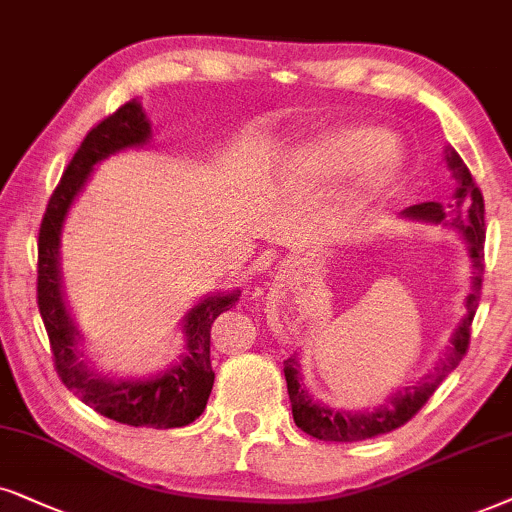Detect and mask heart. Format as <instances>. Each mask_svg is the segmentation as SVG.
I'll use <instances>...</instances> for the list:
<instances>
[{
  "mask_svg": "<svg viewBox=\"0 0 512 512\" xmlns=\"http://www.w3.org/2000/svg\"><path fill=\"white\" fill-rule=\"evenodd\" d=\"M381 135L372 128H344L306 149L299 159V175L311 187H330L337 177L349 173L370 151L379 147ZM395 182L393 163L384 152L367 157L356 185L337 210L339 229L351 231L363 220L374 203L386 199Z\"/></svg>",
  "mask_w": 512,
  "mask_h": 512,
  "instance_id": "1",
  "label": "heart"
}]
</instances>
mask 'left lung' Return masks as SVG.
<instances>
[{"label": "left lung", "mask_w": 512, "mask_h": 512, "mask_svg": "<svg viewBox=\"0 0 512 512\" xmlns=\"http://www.w3.org/2000/svg\"><path fill=\"white\" fill-rule=\"evenodd\" d=\"M447 166L456 177L452 199L447 203H419V206L407 208L403 215L417 222L454 227L468 241L473 276H470V292L466 297V316L456 325L454 335L449 339L452 344L447 346V353L440 358V365L431 374H426L414 386H403V391L393 393L384 405L363 412H339L335 407L320 403V400H313L302 381L299 358L290 356L283 363V372L285 381H288L292 417H295L297 428H302L306 435H313V438L325 442H358L391 433L395 428L407 424L428 403V398L442 384V379L466 356L470 342V323H473L475 311H478L482 271H485V199H482L480 187L475 185L466 163L461 161V156L452 147L447 149Z\"/></svg>", "instance_id": "left-lung-1"}]
</instances>
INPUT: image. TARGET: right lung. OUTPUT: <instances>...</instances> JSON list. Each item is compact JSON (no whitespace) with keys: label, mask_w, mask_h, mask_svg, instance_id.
Listing matches in <instances>:
<instances>
[{"label":"right lung","mask_w":512,"mask_h":512,"mask_svg":"<svg viewBox=\"0 0 512 512\" xmlns=\"http://www.w3.org/2000/svg\"><path fill=\"white\" fill-rule=\"evenodd\" d=\"M152 138V126L138 100L126 102L117 112L93 126L81 142L56 192L46 206L39 227L37 262V304L49 335L53 363L63 384L81 403L93 407L102 417L128 426L180 428L192 424L213 391L215 372L210 365V327L220 313L238 302V290L217 292L201 299L185 316V353L166 372L149 379H112L93 372L77 349L81 335L65 306L60 283V231L74 199L84 189L93 166L121 149L142 147Z\"/></svg>","instance_id":"add662e5"}]
</instances>
